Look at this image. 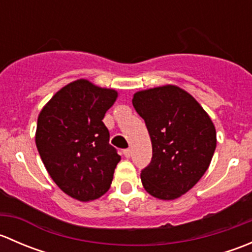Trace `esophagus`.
<instances>
[{
	"label": "esophagus",
	"instance_id": "esophagus-1",
	"mask_svg": "<svg viewBox=\"0 0 252 252\" xmlns=\"http://www.w3.org/2000/svg\"><path fill=\"white\" fill-rule=\"evenodd\" d=\"M123 154H124V156L126 157V158H129V157L131 156V150L130 149H126L123 151Z\"/></svg>",
	"mask_w": 252,
	"mask_h": 252
}]
</instances>
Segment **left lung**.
Returning <instances> with one entry per match:
<instances>
[{
    "label": "left lung",
    "instance_id": "8db88e82",
    "mask_svg": "<svg viewBox=\"0 0 252 252\" xmlns=\"http://www.w3.org/2000/svg\"><path fill=\"white\" fill-rule=\"evenodd\" d=\"M133 106L152 144L151 162L140 174L142 185L156 199H178L210 166L217 145L215 124L201 105L177 85L138 91Z\"/></svg>",
    "mask_w": 252,
    "mask_h": 252
}]
</instances>
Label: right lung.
Listing matches in <instances>:
<instances>
[{
  "label": "right lung",
  "instance_id": "add662e5",
  "mask_svg": "<svg viewBox=\"0 0 252 252\" xmlns=\"http://www.w3.org/2000/svg\"><path fill=\"white\" fill-rule=\"evenodd\" d=\"M117 97L114 89L78 79L58 90L37 117L35 142L48 174L79 201L106 194L121 161L102 122Z\"/></svg>",
  "mask_w": 252,
  "mask_h": 252
}]
</instances>
